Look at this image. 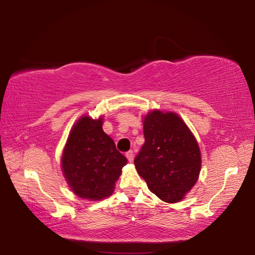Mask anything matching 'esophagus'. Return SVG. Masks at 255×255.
<instances>
[{"mask_svg": "<svg viewBox=\"0 0 255 255\" xmlns=\"http://www.w3.org/2000/svg\"><path fill=\"white\" fill-rule=\"evenodd\" d=\"M126 157L128 158L129 162L133 161V152H132V150H129V152L126 153Z\"/></svg>", "mask_w": 255, "mask_h": 255, "instance_id": "34e87169", "label": "esophagus"}]
</instances>
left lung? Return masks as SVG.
I'll use <instances>...</instances> for the list:
<instances>
[{
	"label": "left lung",
	"mask_w": 255,
	"mask_h": 255,
	"mask_svg": "<svg viewBox=\"0 0 255 255\" xmlns=\"http://www.w3.org/2000/svg\"><path fill=\"white\" fill-rule=\"evenodd\" d=\"M145 143L135 166L159 199L175 204L196 184L201 170L198 141L175 112L153 110L143 119Z\"/></svg>",
	"instance_id": "8db88e82"
}]
</instances>
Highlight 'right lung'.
Returning <instances> with one entry per match:
<instances>
[{"label": "right lung", "mask_w": 255, "mask_h": 255, "mask_svg": "<svg viewBox=\"0 0 255 255\" xmlns=\"http://www.w3.org/2000/svg\"><path fill=\"white\" fill-rule=\"evenodd\" d=\"M103 118L82 116L72 127L62 155V171L73 193L102 200L112 195L127 158L102 129Z\"/></svg>", "instance_id": "add662e5"}]
</instances>
